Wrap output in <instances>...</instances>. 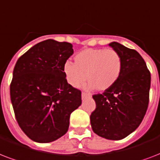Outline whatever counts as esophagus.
<instances>
[{
    "instance_id": "esophagus-1",
    "label": "esophagus",
    "mask_w": 160,
    "mask_h": 160,
    "mask_svg": "<svg viewBox=\"0 0 160 160\" xmlns=\"http://www.w3.org/2000/svg\"><path fill=\"white\" fill-rule=\"evenodd\" d=\"M81 96H82V99H85V98L90 97V96H91V95H90V94H86V93L83 92L82 94H81Z\"/></svg>"
}]
</instances>
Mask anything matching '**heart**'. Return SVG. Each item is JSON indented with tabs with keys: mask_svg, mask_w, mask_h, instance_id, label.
Returning <instances> with one entry per match:
<instances>
[{
	"mask_svg": "<svg viewBox=\"0 0 160 160\" xmlns=\"http://www.w3.org/2000/svg\"><path fill=\"white\" fill-rule=\"evenodd\" d=\"M74 60L75 64L65 63L64 73L68 83L75 88L87 78L90 80L88 89L106 90L115 84L121 74V56L113 49H85L75 55Z\"/></svg>",
	"mask_w": 160,
	"mask_h": 160,
	"instance_id": "obj_1",
	"label": "heart"
}]
</instances>
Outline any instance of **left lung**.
<instances>
[{
	"label": "left lung",
	"instance_id": "8db88e82",
	"mask_svg": "<svg viewBox=\"0 0 160 160\" xmlns=\"http://www.w3.org/2000/svg\"><path fill=\"white\" fill-rule=\"evenodd\" d=\"M109 46L121 56V74L112 87L93 96L96 108L90 115V124L99 136L119 140L133 133L144 119L151 77L146 63L136 51L118 42Z\"/></svg>",
	"mask_w": 160,
	"mask_h": 160
}]
</instances>
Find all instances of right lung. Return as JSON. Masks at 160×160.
<instances>
[{
	"mask_svg": "<svg viewBox=\"0 0 160 160\" xmlns=\"http://www.w3.org/2000/svg\"><path fill=\"white\" fill-rule=\"evenodd\" d=\"M74 53L68 42L46 40L16 61L10 86L19 126L37 143L55 141L67 132L70 116L81 105L80 90L68 84L64 73Z\"/></svg>",
	"mask_w": 160,
	"mask_h": 160,
	"instance_id": "obj_1",
	"label": "right lung"
}]
</instances>
